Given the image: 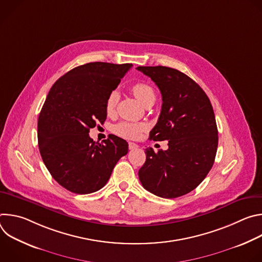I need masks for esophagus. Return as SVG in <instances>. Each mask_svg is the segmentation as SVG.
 I'll return each instance as SVG.
<instances>
[{"label": "esophagus", "mask_w": 262, "mask_h": 262, "mask_svg": "<svg viewBox=\"0 0 262 262\" xmlns=\"http://www.w3.org/2000/svg\"><path fill=\"white\" fill-rule=\"evenodd\" d=\"M139 146L136 144V143H133V142H129L128 143V148H129V150H134V149H136V148H138Z\"/></svg>", "instance_id": "34e87169"}]
</instances>
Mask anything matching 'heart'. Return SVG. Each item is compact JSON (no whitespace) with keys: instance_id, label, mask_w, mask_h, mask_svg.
<instances>
[{"instance_id":"obj_1","label":"heart","mask_w":262,"mask_h":262,"mask_svg":"<svg viewBox=\"0 0 262 262\" xmlns=\"http://www.w3.org/2000/svg\"><path fill=\"white\" fill-rule=\"evenodd\" d=\"M133 94L144 104L147 105L151 102H155L156 100V91L155 89L148 85L147 83L138 82L134 84L130 88ZM119 95L116 91H111L104 102V110L107 115L113 114L115 112V107L118 101ZM145 129V125L142 123H136V122H120L114 126V132L118 136H121L126 139H136L138 138L141 133Z\"/></svg>"}]
</instances>
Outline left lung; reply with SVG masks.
Returning <instances> with one entry per match:
<instances>
[{"instance_id": "obj_1", "label": "left lung", "mask_w": 262, "mask_h": 262, "mask_svg": "<svg viewBox=\"0 0 262 262\" xmlns=\"http://www.w3.org/2000/svg\"><path fill=\"white\" fill-rule=\"evenodd\" d=\"M162 93V111L150 140H168L167 150L145 149L139 170L144 189L162 198H177L195 190L210 171L217 148L213 108L190 77L166 66H139Z\"/></svg>"}]
</instances>
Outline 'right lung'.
<instances>
[{"mask_svg":"<svg viewBox=\"0 0 262 262\" xmlns=\"http://www.w3.org/2000/svg\"><path fill=\"white\" fill-rule=\"evenodd\" d=\"M133 65L91 62L66 72L51 88L38 118V146L53 178L74 194H90L107 182L128 152L125 140L111 135L94 142L89 129L106 119L104 102Z\"/></svg>","mask_w":262,"mask_h":262,"instance_id":"right-lung-1","label":"right lung"}]
</instances>
